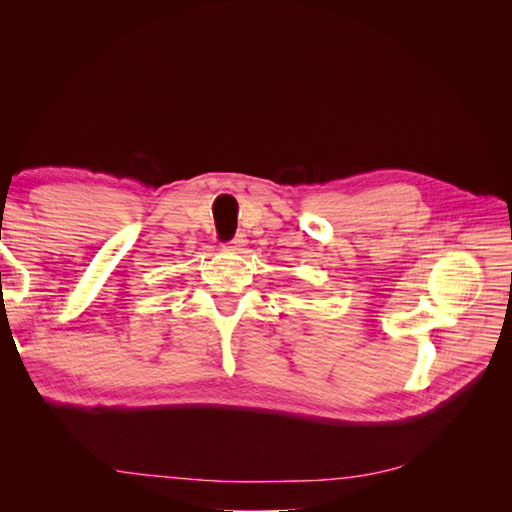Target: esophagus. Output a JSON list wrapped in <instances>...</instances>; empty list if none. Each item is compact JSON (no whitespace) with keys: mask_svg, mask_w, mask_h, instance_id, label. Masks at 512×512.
I'll use <instances>...</instances> for the list:
<instances>
[{"mask_svg":"<svg viewBox=\"0 0 512 512\" xmlns=\"http://www.w3.org/2000/svg\"><path fill=\"white\" fill-rule=\"evenodd\" d=\"M245 243H247L245 235H237L235 239H232V241H230V247H232V250H237V252H241V250H243V247H245Z\"/></svg>","mask_w":512,"mask_h":512,"instance_id":"1","label":"esophagus"}]
</instances>
